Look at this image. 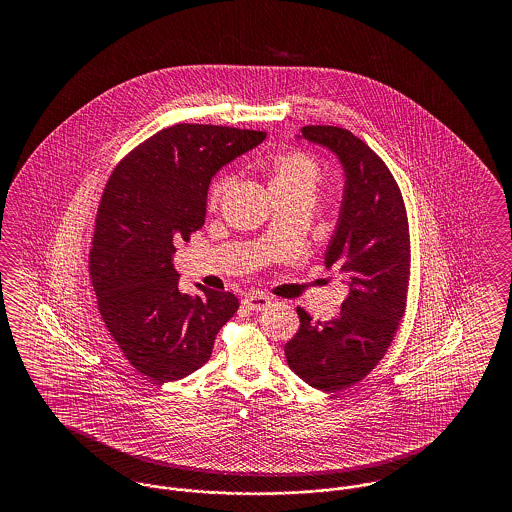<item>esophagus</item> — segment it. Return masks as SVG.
Masks as SVG:
<instances>
[{
  "label": "esophagus",
  "instance_id": "obj_1",
  "mask_svg": "<svg viewBox=\"0 0 512 512\" xmlns=\"http://www.w3.org/2000/svg\"><path fill=\"white\" fill-rule=\"evenodd\" d=\"M272 299L263 295V293H249L245 295L244 305L249 311H265L267 307H270Z\"/></svg>",
  "mask_w": 512,
  "mask_h": 512
}]
</instances>
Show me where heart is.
I'll use <instances>...</instances> for the list:
<instances>
[{"label": "heart", "mask_w": 512, "mask_h": 512, "mask_svg": "<svg viewBox=\"0 0 512 512\" xmlns=\"http://www.w3.org/2000/svg\"><path fill=\"white\" fill-rule=\"evenodd\" d=\"M270 188L278 201L282 199H315L324 180V169L317 157L303 149H288L270 161ZM236 176L224 172L217 176L207 190L209 209L219 207L222 197L234 186Z\"/></svg>", "instance_id": "heart-1"}]
</instances>
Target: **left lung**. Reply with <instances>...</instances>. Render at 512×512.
<instances>
[{
  "label": "left lung",
  "instance_id": "obj_1",
  "mask_svg": "<svg viewBox=\"0 0 512 512\" xmlns=\"http://www.w3.org/2000/svg\"><path fill=\"white\" fill-rule=\"evenodd\" d=\"M303 138L332 149L345 171L341 215L324 265L343 274L349 295L328 322L297 307L299 330L284 353L309 386L340 391L378 365L407 309L411 236L401 190L388 165L340 126H303Z\"/></svg>",
  "mask_w": 512,
  "mask_h": 512
}]
</instances>
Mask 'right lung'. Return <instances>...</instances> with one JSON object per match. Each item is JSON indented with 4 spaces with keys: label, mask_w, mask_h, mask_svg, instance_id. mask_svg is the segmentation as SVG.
Here are the masks:
<instances>
[{
    "label": "right lung",
    "mask_w": 512,
    "mask_h": 512,
    "mask_svg": "<svg viewBox=\"0 0 512 512\" xmlns=\"http://www.w3.org/2000/svg\"><path fill=\"white\" fill-rule=\"evenodd\" d=\"M265 136L174 124L122 157L105 184L88 265L99 315L130 365L157 384L205 365L240 307L230 292L180 293L172 253L203 226L213 174Z\"/></svg>",
    "instance_id": "add662e5"
}]
</instances>
